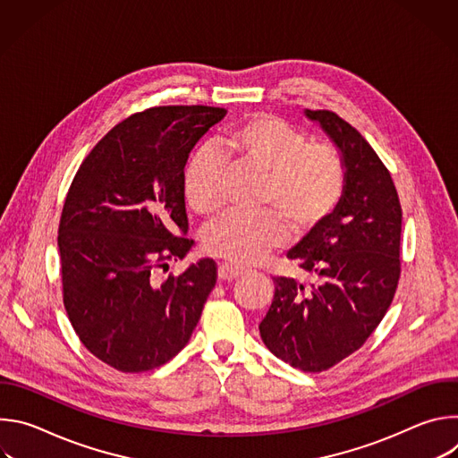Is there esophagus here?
Here are the masks:
<instances>
[{
  "label": "esophagus",
  "mask_w": 458,
  "mask_h": 458,
  "mask_svg": "<svg viewBox=\"0 0 458 458\" xmlns=\"http://www.w3.org/2000/svg\"><path fill=\"white\" fill-rule=\"evenodd\" d=\"M217 276H219L221 281H233V279L242 277L244 270L237 268V267H232V265H221L219 270H217Z\"/></svg>",
  "instance_id": "34e87169"
}]
</instances>
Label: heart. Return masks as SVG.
<instances>
[{
	"mask_svg": "<svg viewBox=\"0 0 458 458\" xmlns=\"http://www.w3.org/2000/svg\"><path fill=\"white\" fill-rule=\"evenodd\" d=\"M219 150L235 166L263 179L253 217H225L203 239V250L230 263L250 267L286 241L317 233L339 210L346 193V165L326 143H310L302 130L272 114H251L223 138ZM219 166L203 154L186 168L182 195L201 219L221 210Z\"/></svg>",
	"mask_w": 458,
	"mask_h": 458,
	"instance_id": "1",
	"label": "heart"
}]
</instances>
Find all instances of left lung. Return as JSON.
<instances>
[{"mask_svg":"<svg viewBox=\"0 0 458 458\" xmlns=\"http://www.w3.org/2000/svg\"><path fill=\"white\" fill-rule=\"evenodd\" d=\"M346 165V193L335 216L288 251L315 277L306 290L274 277L276 295L259 332L267 348L302 371L330 369L357 352L386 315L401 279L403 208L371 145L332 110H306Z\"/></svg>","mask_w":458,"mask_h":458,"instance_id":"obj_1","label":"left lung"}]
</instances>
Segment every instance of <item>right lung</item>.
I'll list each match as a JSON object with an SVG mask.
<instances>
[{"label": "right lung", "mask_w": 458, "mask_h": 458, "mask_svg": "<svg viewBox=\"0 0 458 458\" xmlns=\"http://www.w3.org/2000/svg\"><path fill=\"white\" fill-rule=\"evenodd\" d=\"M219 106H154L115 124L80 165L59 221L63 304L83 346L123 373L163 366L190 341L216 286L201 259L159 270L193 246L182 179Z\"/></svg>", "instance_id": "add662e5"}]
</instances>
